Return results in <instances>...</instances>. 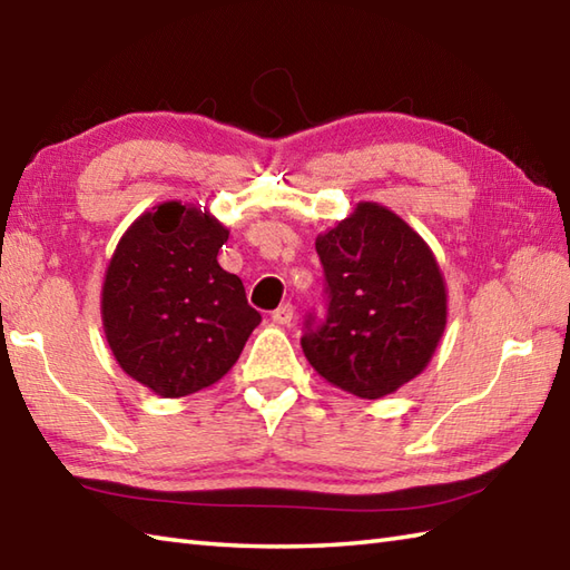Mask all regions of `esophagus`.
I'll return each instance as SVG.
<instances>
[{
	"label": "esophagus",
	"instance_id": "obj_1",
	"mask_svg": "<svg viewBox=\"0 0 570 570\" xmlns=\"http://www.w3.org/2000/svg\"><path fill=\"white\" fill-rule=\"evenodd\" d=\"M293 317H295V307L289 305V302H285V305H281L273 312L275 324H289V322H293Z\"/></svg>",
	"mask_w": 570,
	"mask_h": 570
}]
</instances>
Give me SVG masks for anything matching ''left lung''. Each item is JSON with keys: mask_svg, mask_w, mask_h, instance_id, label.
<instances>
[{"mask_svg": "<svg viewBox=\"0 0 570 570\" xmlns=\"http://www.w3.org/2000/svg\"><path fill=\"white\" fill-rule=\"evenodd\" d=\"M327 320H307L302 352L332 386L376 401L431 362L448 324L431 246L391 208L362 202L317 236Z\"/></svg>", "mask_w": 570, "mask_h": 570, "instance_id": "8db88e82", "label": "left lung"}]
</instances>
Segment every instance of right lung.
I'll return each mask as SVG.
<instances>
[{
	"label": "right lung",
	"mask_w": 570,
	"mask_h": 570,
	"mask_svg": "<svg viewBox=\"0 0 570 570\" xmlns=\"http://www.w3.org/2000/svg\"><path fill=\"white\" fill-rule=\"evenodd\" d=\"M228 228L202 208L165 202L125 230L102 281L100 315L115 362L161 399L224 379L261 324L240 277L216 255Z\"/></svg>",
	"instance_id": "obj_1"
}]
</instances>
